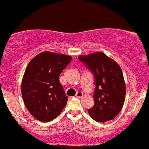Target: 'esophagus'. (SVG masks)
Masks as SVG:
<instances>
[{
  "mask_svg": "<svg viewBox=\"0 0 149 149\" xmlns=\"http://www.w3.org/2000/svg\"><path fill=\"white\" fill-rule=\"evenodd\" d=\"M83 93L82 92H78L76 95V97H78V98H81V97H83Z\"/></svg>",
  "mask_w": 149,
  "mask_h": 149,
  "instance_id": "1",
  "label": "esophagus"
}]
</instances>
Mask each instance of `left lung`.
Returning a JSON list of instances; mask_svg holds the SVG:
<instances>
[{
    "label": "left lung",
    "instance_id": "1",
    "mask_svg": "<svg viewBox=\"0 0 149 149\" xmlns=\"http://www.w3.org/2000/svg\"><path fill=\"white\" fill-rule=\"evenodd\" d=\"M95 76V104L90 116L100 123L114 119L125 102L126 88L122 70L113 59L102 52L78 57Z\"/></svg>",
    "mask_w": 149,
    "mask_h": 149
}]
</instances>
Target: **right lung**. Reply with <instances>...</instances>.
Segmentation results:
<instances>
[{"instance_id": "1", "label": "right lung", "mask_w": 149, "mask_h": 149, "mask_svg": "<svg viewBox=\"0 0 149 149\" xmlns=\"http://www.w3.org/2000/svg\"><path fill=\"white\" fill-rule=\"evenodd\" d=\"M72 57L51 52L40 53L31 59L22 82V95L30 113L41 122L57 118L67 104L59 77Z\"/></svg>"}]
</instances>
